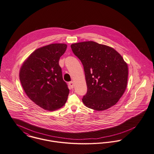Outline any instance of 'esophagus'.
<instances>
[{
  "instance_id": "obj_1",
  "label": "esophagus",
  "mask_w": 154,
  "mask_h": 154,
  "mask_svg": "<svg viewBox=\"0 0 154 154\" xmlns=\"http://www.w3.org/2000/svg\"><path fill=\"white\" fill-rule=\"evenodd\" d=\"M69 85L70 86V88H71V89H73V88L74 84H73V82L72 81H71V82H69Z\"/></svg>"
}]
</instances>
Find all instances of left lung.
Listing matches in <instances>:
<instances>
[{
	"label": "left lung",
	"mask_w": 154,
	"mask_h": 154,
	"mask_svg": "<svg viewBox=\"0 0 154 154\" xmlns=\"http://www.w3.org/2000/svg\"><path fill=\"white\" fill-rule=\"evenodd\" d=\"M70 47L84 66L88 88L82 98L85 105L98 111L115 105L128 82V65L122 57L112 48L93 41Z\"/></svg>",
	"instance_id": "8db88e82"
}]
</instances>
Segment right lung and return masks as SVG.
I'll return each instance as SVG.
<instances>
[{
    "label": "right lung",
    "mask_w": 154,
    "mask_h": 154,
    "mask_svg": "<svg viewBox=\"0 0 154 154\" xmlns=\"http://www.w3.org/2000/svg\"><path fill=\"white\" fill-rule=\"evenodd\" d=\"M66 48L64 43L40 48L28 57L20 68L19 78L25 93L45 110H56L67 100L69 89L59 65Z\"/></svg>",
    "instance_id": "obj_1"
}]
</instances>
